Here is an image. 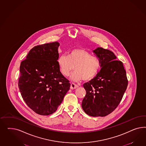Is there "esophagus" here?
<instances>
[{
	"mask_svg": "<svg viewBox=\"0 0 146 146\" xmlns=\"http://www.w3.org/2000/svg\"><path fill=\"white\" fill-rule=\"evenodd\" d=\"M79 87V86L76 84H71V87H70V89H75L78 88Z\"/></svg>",
	"mask_w": 146,
	"mask_h": 146,
	"instance_id": "1",
	"label": "esophagus"
}]
</instances>
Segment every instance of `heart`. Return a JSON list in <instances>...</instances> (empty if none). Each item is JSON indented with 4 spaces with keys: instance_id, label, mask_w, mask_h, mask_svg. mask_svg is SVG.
<instances>
[{
    "instance_id": "obj_1",
    "label": "heart",
    "mask_w": 146,
    "mask_h": 146,
    "mask_svg": "<svg viewBox=\"0 0 146 146\" xmlns=\"http://www.w3.org/2000/svg\"><path fill=\"white\" fill-rule=\"evenodd\" d=\"M57 65L62 75L68 76L73 71L72 80L78 82L82 79L89 81L94 79L101 68V62L97 57H92L88 51L84 48L72 50L68 56L62 54L57 59Z\"/></svg>"
}]
</instances>
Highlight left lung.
Instances as JSON below:
<instances>
[{
  "instance_id": "left-lung-1",
  "label": "left lung",
  "mask_w": 146,
  "mask_h": 146,
  "mask_svg": "<svg viewBox=\"0 0 146 146\" xmlns=\"http://www.w3.org/2000/svg\"><path fill=\"white\" fill-rule=\"evenodd\" d=\"M93 52L100 59L101 69L94 79L84 84L86 95L81 106L90 116L104 117L119 105L128 80L123 62L115 60L111 51L97 48Z\"/></svg>"
}]
</instances>
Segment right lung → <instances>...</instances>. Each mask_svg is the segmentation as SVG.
Returning a JSON list of instances; mask_svg holds the SVG:
<instances>
[{
	"label": "right lung",
	"instance_id": "add662e5",
	"mask_svg": "<svg viewBox=\"0 0 146 146\" xmlns=\"http://www.w3.org/2000/svg\"><path fill=\"white\" fill-rule=\"evenodd\" d=\"M59 45L54 42L35 46L21 62L20 92L27 106L40 115L54 113L70 88L58 66Z\"/></svg>",
	"mask_w": 146,
	"mask_h": 146
}]
</instances>
